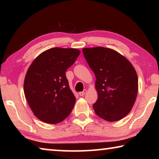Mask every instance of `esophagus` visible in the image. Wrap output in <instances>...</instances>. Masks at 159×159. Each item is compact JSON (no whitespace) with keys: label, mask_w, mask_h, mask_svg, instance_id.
Returning a JSON list of instances; mask_svg holds the SVG:
<instances>
[{"label":"esophagus","mask_w":159,"mask_h":159,"mask_svg":"<svg viewBox=\"0 0 159 159\" xmlns=\"http://www.w3.org/2000/svg\"><path fill=\"white\" fill-rule=\"evenodd\" d=\"M86 93V90H84L83 91V92H80L79 93V95L80 96H83V95H85V94Z\"/></svg>","instance_id":"esophagus-1"}]
</instances>
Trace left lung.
<instances>
[{
  "instance_id": "left-lung-1",
  "label": "left lung",
  "mask_w": 159,
  "mask_h": 159,
  "mask_svg": "<svg viewBox=\"0 0 159 159\" xmlns=\"http://www.w3.org/2000/svg\"><path fill=\"white\" fill-rule=\"evenodd\" d=\"M83 53L96 77V114L109 122L122 119L131 111L138 95L135 69L124 56L110 48H83Z\"/></svg>"
}]
</instances>
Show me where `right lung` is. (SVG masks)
Returning <instances> with one entry per match:
<instances>
[{"label": "right lung", "mask_w": 159, "mask_h": 159, "mask_svg": "<svg viewBox=\"0 0 159 159\" xmlns=\"http://www.w3.org/2000/svg\"><path fill=\"white\" fill-rule=\"evenodd\" d=\"M75 48H53L38 56L26 72L24 91L34 114L49 124L68 117L76 98L69 88L66 71L80 55Z\"/></svg>", "instance_id": "obj_1"}]
</instances>
